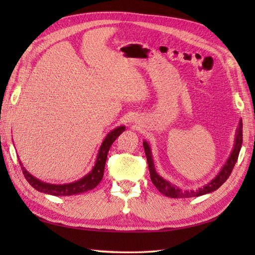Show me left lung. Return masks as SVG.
I'll return each instance as SVG.
<instances>
[{"label":"left lung","mask_w":255,"mask_h":255,"mask_svg":"<svg viewBox=\"0 0 255 255\" xmlns=\"http://www.w3.org/2000/svg\"><path fill=\"white\" fill-rule=\"evenodd\" d=\"M241 145H242V121L240 119L239 127H238L237 133H236L234 150H232L230 156L228 158V160H227L225 165L223 166V169H221L220 172L217 174V176H216L214 180H211L208 184H206V185L203 186L202 188L197 189V191H182L181 188L172 185L170 182H167L166 180H164L163 177H161L158 173H156V171L154 169V163H153V159H152V153H151V149L149 147L148 142L143 141V148H144L145 156H147L151 181H152L154 186L158 188V191L160 193H162L163 195H165V196L171 197V198L197 197V196H202V195L208 194V193L216 191V189H218L227 180H228V177L230 176L232 170H234L235 164L238 160V156H239Z\"/></svg>","instance_id":"obj_1"}]
</instances>
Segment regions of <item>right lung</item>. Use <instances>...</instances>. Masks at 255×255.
Segmentation results:
<instances>
[{
    "instance_id": "right-lung-1",
    "label": "right lung",
    "mask_w": 255,
    "mask_h": 255,
    "mask_svg": "<svg viewBox=\"0 0 255 255\" xmlns=\"http://www.w3.org/2000/svg\"><path fill=\"white\" fill-rule=\"evenodd\" d=\"M125 129H126L125 126L117 127L107 134L99 150V154H97V159L94 167L92 169L89 174H86L84 177L80 178L79 181H75L69 184H63V185H55V184L41 182L38 180V178L32 176L29 172H27L19 161L21 171H23V174L27 182H28L35 189H37L38 192L50 194L53 195V196H70V195H78L91 191V189H93L94 187L99 185V183L102 181L103 175H104V169L108 151H110L113 142L118 138L119 134L125 131Z\"/></svg>"
}]
</instances>
